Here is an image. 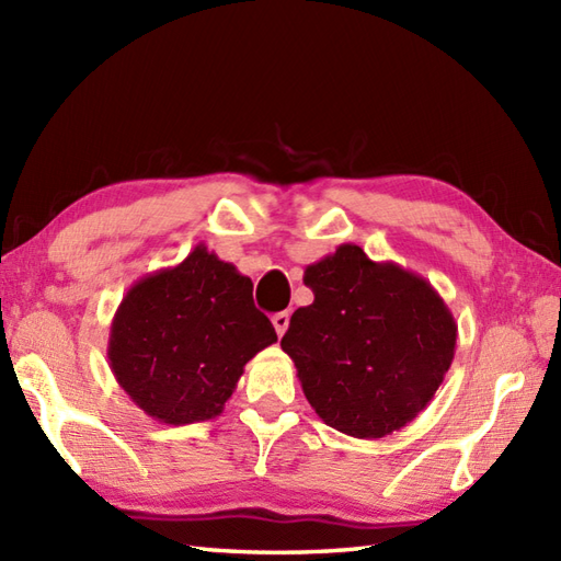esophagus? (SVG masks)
<instances>
[{
    "instance_id": "34e87169",
    "label": "esophagus",
    "mask_w": 561,
    "mask_h": 561,
    "mask_svg": "<svg viewBox=\"0 0 561 561\" xmlns=\"http://www.w3.org/2000/svg\"><path fill=\"white\" fill-rule=\"evenodd\" d=\"M289 311H282V313H274L272 316V325H274V330H277V335L282 337L284 332H287V328H289Z\"/></svg>"
}]
</instances>
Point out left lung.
Returning <instances> with one entry per match:
<instances>
[{
  "mask_svg": "<svg viewBox=\"0 0 561 561\" xmlns=\"http://www.w3.org/2000/svg\"><path fill=\"white\" fill-rule=\"evenodd\" d=\"M304 284L316 299L294 311L282 350L316 414L354 438L408 426L456 354L458 325L438 291L354 243L308 265Z\"/></svg>",
  "mask_w": 561,
  "mask_h": 561,
  "instance_id": "left-lung-1",
  "label": "left lung"
}]
</instances>
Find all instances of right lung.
<instances>
[{"instance_id":"right-lung-1","label":"right lung","mask_w":561,"mask_h":561,"mask_svg":"<svg viewBox=\"0 0 561 561\" xmlns=\"http://www.w3.org/2000/svg\"><path fill=\"white\" fill-rule=\"evenodd\" d=\"M272 342L277 332L253 304V282L199 243L129 287L111 323L108 362L139 410L183 426L221 414L245 364Z\"/></svg>"}]
</instances>
